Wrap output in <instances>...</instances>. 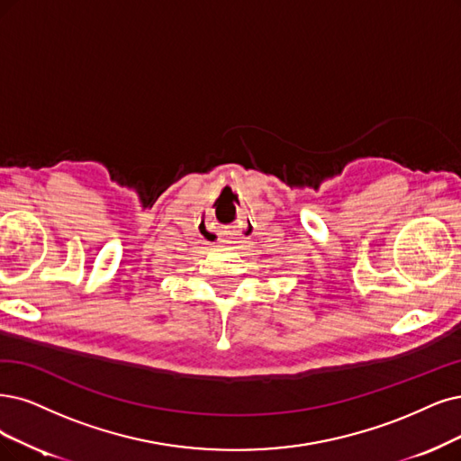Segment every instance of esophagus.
I'll return each instance as SVG.
<instances>
[{"label":"esophagus","instance_id":"esophagus-1","mask_svg":"<svg viewBox=\"0 0 461 461\" xmlns=\"http://www.w3.org/2000/svg\"><path fill=\"white\" fill-rule=\"evenodd\" d=\"M243 233L237 230V228H231V230H226V231H221V235H220V241L221 243H237L240 240H243L241 237Z\"/></svg>","mask_w":461,"mask_h":461}]
</instances>
